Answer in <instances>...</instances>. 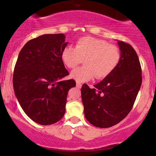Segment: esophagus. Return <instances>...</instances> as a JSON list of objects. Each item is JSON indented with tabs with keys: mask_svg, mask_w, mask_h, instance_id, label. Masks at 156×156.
Wrapping results in <instances>:
<instances>
[{
	"mask_svg": "<svg viewBox=\"0 0 156 156\" xmlns=\"http://www.w3.org/2000/svg\"><path fill=\"white\" fill-rule=\"evenodd\" d=\"M76 87H78V88H81V87H82V84L80 83H78V82H77L76 83Z\"/></svg>",
	"mask_w": 156,
	"mask_h": 156,
	"instance_id": "34e87169",
	"label": "esophagus"
}]
</instances>
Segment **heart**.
I'll return each instance as SVG.
<instances>
[{"instance_id":"heart-1","label":"heart","mask_w":156,"mask_h":156,"mask_svg":"<svg viewBox=\"0 0 156 156\" xmlns=\"http://www.w3.org/2000/svg\"><path fill=\"white\" fill-rule=\"evenodd\" d=\"M61 58L69 69L75 68L83 60L84 66L70 73L73 79L80 83L88 81L94 76L97 79H103L109 76L119 64L121 53L117 46L106 41L84 37L77 41L75 48H64Z\"/></svg>"}]
</instances>
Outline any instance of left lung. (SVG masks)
Listing matches in <instances>:
<instances>
[{
	"mask_svg": "<svg viewBox=\"0 0 156 156\" xmlns=\"http://www.w3.org/2000/svg\"><path fill=\"white\" fill-rule=\"evenodd\" d=\"M121 58L109 76L90 89L83 84L81 98L84 114L91 124L110 128L129 114L142 81L141 68L136 52L131 45L118 41Z\"/></svg>",
	"mask_w": 156,
	"mask_h": 156,
	"instance_id": "1",
	"label": "left lung"
}]
</instances>
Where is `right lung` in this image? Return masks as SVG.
<instances>
[{
  "label": "right lung",
  "mask_w": 156,
  "mask_h": 156,
  "mask_svg": "<svg viewBox=\"0 0 156 156\" xmlns=\"http://www.w3.org/2000/svg\"><path fill=\"white\" fill-rule=\"evenodd\" d=\"M63 34H44L31 39L18 55L13 75L15 94L28 117L39 125H52L65 113L68 91L74 80H62L69 75L61 54L67 46Z\"/></svg>",
  "instance_id": "right-lung-1"
}]
</instances>
